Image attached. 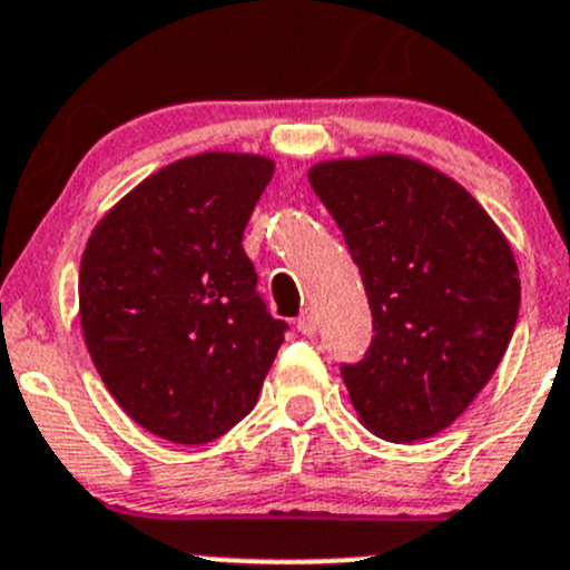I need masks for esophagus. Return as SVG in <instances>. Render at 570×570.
<instances>
[{
    "instance_id": "34e87169",
    "label": "esophagus",
    "mask_w": 570,
    "mask_h": 570,
    "mask_svg": "<svg viewBox=\"0 0 570 570\" xmlns=\"http://www.w3.org/2000/svg\"><path fill=\"white\" fill-rule=\"evenodd\" d=\"M297 331H301L303 336H314L317 334V317H314L312 308H306V312L297 317Z\"/></svg>"
}]
</instances>
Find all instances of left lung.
Here are the masks:
<instances>
[{
  "instance_id": "left-lung-1",
  "label": "left lung",
  "mask_w": 570,
  "mask_h": 570,
  "mask_svg": "<svg viewBox=\"0 0 570 570\" xmlns=\"http://www.w3.org/2000/svg\"><path fill=\"white\" fill-rule=\"evenodd\" d=\"M308 184L345 236L373 314L367 353L340 367L353 409L392 443L443 432L515 331L510 245L460 184L409 158L317 164Z\"/></svg>"
}]
</instances>
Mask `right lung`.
<instances>
[{
  "label": "right lung",
  "instance_id": "add662e5",
  "mask_svg": "<svg viewBox=\"0 0 570 570\" xmlns=\"http://www.w3.org/2000/svg\"><path fill=\"white\" fill-rule=\"evenodd\" d=\"M273 161L184 158L94 228L80 323L97 373L141 429L180 445L230 432L258 401L289 325L267 312L242 247Z\"/></svg>",
  "mask_w": 570,
  "mask_h": 570
}]
</instances>
